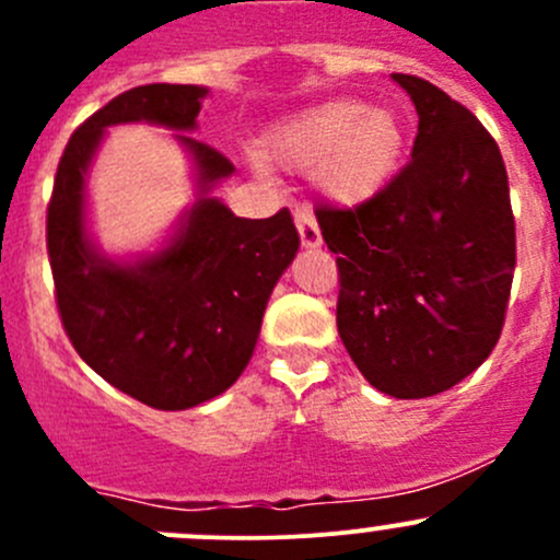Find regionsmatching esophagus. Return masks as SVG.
Masks as SVG:
<instances>
[{"instance_id":"esophagus-1","label":"esophagus","mask_w":560,"mask_h":560,"mask_svg":"<svg viewBox=\"0 0 560 560\" xmlns=\"http://www.w3.org/2000/svg\"><path fill=\"white\" fill-rule=\"evenodd\" d=\"M295 228L298 235H301V244L306 248H314L322 244V233H319V224H316V217L312 208H295Z\"/></svg>"}]
</instances>
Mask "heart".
Returning <instances> with one entry per match:
<instances>
[{
	"label": "heart",
	"mask_w": 560,
	"mask_h": 560,
	"mask_svg": "<svg viewBox=\"0 0 560 560\" xmlns=\"http://www.w3.org/2000/svg\"><path fill=\"white\" fill-rule=\"evenodd\" d=\"M404 143V124L389 107L330 100L290 118L265 154L290 171H314L327 197L358 206L389 184Z\"/></svg>",
	"instance_id": "b5f03b06"
}]
</instances>
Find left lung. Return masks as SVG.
Here are the masks:
<instances>
[{
  "mask_svg": "<svg viewBox=\"0 0 560 560\" xmlns=\"http://www.w3.org/2000/svg\"><path fill=\"white\" fill-rule=\"evenodd\" d=\"M411 162L354 208L319 206L338 254V336L393 398H431L488 360L515 273V217L501 151L471 110L417 75Z\"/></svg>",
  "mask_w": 560,
  "mask_h": 560,
  "instance_id": "8db88e82",
  "label": "left lung"
}]
</instances>
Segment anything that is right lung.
Returning a JSON list of instances; mask_svg holds the SVG:
<instances>
[{"label": "right lung", "instance_id": "1", "mask_svg": "<svg viewBox=\"0 0 560 560\" xmlns=\"http://www.w3.org/2000/svg\"><path fill=\"white\" fill-rule=\"evenodd\" d=\"M208 89L149 83L118 94L72 132L48 202L56 308L75 352L145 406L180 411L217 398L244 374L265 306L301 238L287 208L241 219L211 197L233 162L202 140L189 151L200 197L156 254L116 262L89 241L86 173L113 124L149 121L191 132Z\"/></svg>", "mask_w": 560, "mask_h": 560}]
</instances>
